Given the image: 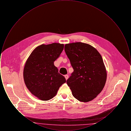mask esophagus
<instances>
[{
    "instance_id": "esophagus-1",
    "label": "esophagus",
    "mask_w": 131,
    "mask_h": 131,
    "mask_svg": "<svg viewBox=\"0 0 131 131\" xmlns=\"http://www.w3.org/2000/svg\"><path fill=\"white\" fill-rule=\"evenodd\" d=\"M64 77H65V79H66V80H67V79H68V78H69L68 75H64Z\"/></svg>"
}]
</instances>
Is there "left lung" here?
Masks as SVG:
<instances>
[{"label":"left lung","mask_w":131,"mask_h":131,"mask_svg":"<svg viewBox=\"0 0 131 131\" xmlns=\"http://www.w3.org/2000/svg\"><path fill=\"white\" fill-rule=\"evenodd\" d=\"M74 72L67 81L73 96L82 102H90L102 91L106 70L98 51L89 44L75 42L65 45Z\"/></svg>","instance_id":"left-lung-1"}]
</instances>
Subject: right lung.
I'll use <instances>...</instances> for the list:
<instances>
[{
    "label": "right lung",
    "instance_id": "right-lung-1",
    "mask_svg": "<svg viewBox=\"0 0 131 131\" xmlns=\"http://www.w3.org/2000/svg\"><path fill=\"white\" fill-rule=\"evenodd\" d=\"M64 46L57 43L40 45L32 51L25 62L23 74L25 85L40 100L52 99L66 81L54 65Z\"/></svg>",
    "mask_w": 131,
    "mask_h": 131
}]
</instances>
